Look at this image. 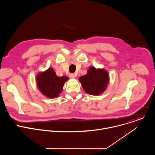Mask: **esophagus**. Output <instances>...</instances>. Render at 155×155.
Listing matches in <instances>:
<instances>
[{
	"label": "esophagus",
	"mask_w": 155,
	"mask_h": 155,
	"mask_svg": "<svg viewBox=\"0 0 155 155\" xmlns=\"http://www.w3.org/2000/svg\"><path fill=\"white\" fill-rule=\"evenodd\" d=\"M76 77V75L75 74H69V77L71 78H74Z\"/></svg>",
	"instance_id": "esophagus-1"
}]
</instances>
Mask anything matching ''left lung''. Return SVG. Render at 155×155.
<instances>
[{"instance_id":"obj_1","label":"left lung","mask_w":155,"mask_h":155,"mask_svg":"<svg viewBox=\"0 0 155 155\" xmlns=\"http://www.w3.org/2000/svg\"><path fill=\"white\" fill-rule=\"evenodd\" d=\"M79 81L85 92L89 94L99 95L107 88L109 81V75L103 69L90 67L87 74L79 78Z\"/></svg>"}]
</instances>
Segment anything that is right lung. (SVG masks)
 Segmentation results:
<instances>
[{
    "mask_svg": "<svg viewBox=\"0 0 155 155\" xmlns=\"http://www.w3.org/2000/svg\"><path fill=\"white\" fill-rule=\"evenodd\" d=\"M68 80V77L66 76H57L52 68L40 72L36 77L38 90L44 96L51 99L56 98L59 96V94L61 93L65 82Z\"/></svg>",
    "mask_w": 155,
    "mask_h": 155,
    "instance_id": "obj_1",
    "label": "right lung"
}]
</instances>
